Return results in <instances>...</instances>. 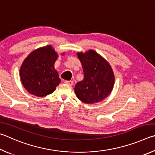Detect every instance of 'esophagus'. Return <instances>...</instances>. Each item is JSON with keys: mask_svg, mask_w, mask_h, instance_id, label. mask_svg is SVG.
<instances>
[{"mask_svg": "<svg viewBox=\"0 0 155 155\" xmlns=\"http://www.w3.org/2000/svg\"><path fill=\"white\" fill-rule=\"evenodd\" d=\"M64 84H68L69 86H72L73 84V81H64Z\"/></svg>", "mask_w": 155, "mask_h": 155, "instance_id": "obj_1", "label": "esophagus"}]
</instances>
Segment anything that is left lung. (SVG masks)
Instances as JSON below:
<instances>
[{
	"mask_svg": "<svg viewBox=\"0 0 155 155\" xmlns=\"http://www.w3.org/2000/svg\"><path fill=\"white\" fill-rule=\"evenodd\" d=\"M82 65L84 80L78 82L75 93L81 101L93 104L104 100L111 93L115 82L112 68L104 57L90 50L77 53Z\"/></svg>",
	"mask_w": 155,
	"mask_h": 155,
	"instance_id": "1",
	"label": "left lung"
}]
</instances>
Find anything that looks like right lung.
<instances>
[{
    "label": "right lung",
    "instance_id": "add662e5",
    "mask_svg": "<svg viewBox=\"0 0 155 155\" xmlns=\"http://www.w3.org/2000/svg\"><path fill=\"white\" fill-rule=\"evenodd\" d=\"M62 56L64 52L61 54ZM58 53L51 45L37 48L24 59L20 69L21 84L29 93L37 97L51 94L61 83L54 64Z\"/></svg>",
    "mask_w": 155,
    "mask_h": 155
}]
</instances>
